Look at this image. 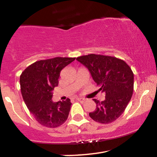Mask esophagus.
<instances>
[{
  "instance_id": "1",
  "label": "esophagus",
  "mask_w": 157,
  "mask_h": 157,
  "mask_svg": "<svg viewBox=\"0 0 157 157\" xmlns=\"http://www.w3.org/2000/svg\"><path fill=\"white\" fill-rule=\"evenodd\" d=\"M76 100H78V101H80V102H84L85 101H86V99H84V98H80V97H77Z\"/></svg>"
}]
</instances>
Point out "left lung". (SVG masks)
I'll list each match as a JSON object with an SVG mask.
<instances>
[{
  "label": "left lung",
  "mask_w": 157,
  "mask_h": 157,
  "mask_svg": "<svg viewBox=\"0 0 157 157\" xmlns=\"http://www.w3.org/2000/svg\"><path fill=\"white\" fill-rule=\"evenodd\" d=\"M77 60L89 70L93 80L105 94V99H96V109L89 113L93 120L109 124L124 112L134 91V73L124 60L112 56L90 54L77 57Z\"/></svg>",
  "instance_id": "obj_1"
}]
</instances>
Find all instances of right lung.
<instances>
[{"instance_id": "1", "label": "right lung", "mask_w": 157, "mask_h": 157, "mask_svg": "<svg viewBox=\"0 0 157 157\" xmlns=\"http://www.w3.org/2000/svg\"><path fill=\"white\" fill-rule=\"evenodd\" d=\"M75 57H55L36 61L29 66L20 77L21 94L25 103L35 120L48 128H57L67 120L71 102H54L52 91L58 86L63 68Z\"/></svg>"}]
</instances>
